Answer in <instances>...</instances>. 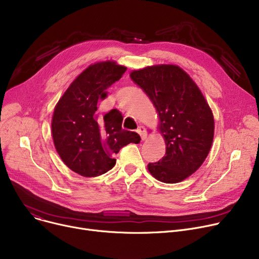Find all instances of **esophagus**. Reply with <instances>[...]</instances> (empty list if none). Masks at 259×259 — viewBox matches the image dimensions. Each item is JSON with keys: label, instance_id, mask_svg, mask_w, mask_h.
Instances as JSON below:
<instances>
[{"label": "esophagus", "instance_id": "esophagus-1", "mask_svg": "<svg viewBox=\"0 0 259 259\" xmlns=\"http://www.w3.org/2000/svg\"><path fill=\"white\" fill-rule=\"evenodd\" d=\"M138 133L141 135V139L142 141H145L147 139V131H146V128L141 126L138 128Z\"/></svg>", "mask_w": 259, "mask_h": 259}]
</instances>
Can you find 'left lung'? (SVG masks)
I'll return each instance as SVG.
<instances>
[{
    "mask_svg": "<svg viewBox=\"0 0 259 259\" xmlns=\"http://www.w3.org/2000/svg\"><path fill=\"white\" fill-rule=\"evenodd\" d=\"M130 76L156 108L167 146L164 157L149 162V172L162 183L186 180L202 165L212 146L214 118L208 103L179 66H150Z\"/></svg>",
    "mask_w": 259,
    "mask_h": 259,
    "instance_id": "left-lung-1",
    "label": "left lung"
}]
</instances>
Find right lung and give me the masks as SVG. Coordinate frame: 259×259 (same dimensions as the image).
I'll return each instance as SVG.
<instances>
[{
  "instance_id": "obj_1",
  "label": "right lung",
  "mask_w": 259,
  "mask_h": 259,
  "mask_svg": "<svg viewBox=\"0 0 259 259\" xmlns=\"http://www.w3.org/2000/svg\"><path fill=\"white\" fill-rule=\"evenodd\" d=\"M127 68L107 61L90 65L63 94L54 109L53 143L65 165L73 172L95 178L111 170L114 154L130 143L141 141L137 132L121 128L120 113L109 112L99 119L98 101L118 80Z\"/></svg>"
}]
</instances>
